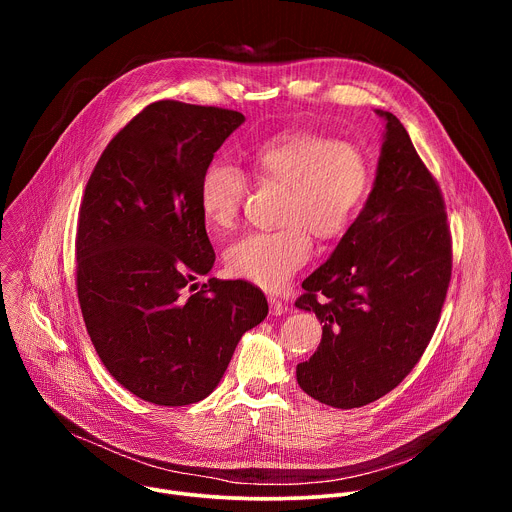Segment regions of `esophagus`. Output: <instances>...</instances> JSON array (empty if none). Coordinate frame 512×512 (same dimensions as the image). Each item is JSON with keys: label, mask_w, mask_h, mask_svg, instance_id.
Returning <instances> with one entry per match:
<instances>
[{"label": "esophagus", "mask_w": 512, "mask_h": 512, "mask_svg": "<svg viewBox=\"0 0 512 512\" xmlns=\"http://www.w3.org/2000/svg\"><path fill=\"white\" fill-rule=\"evenodd\" d=\"M283 312H285L283 302L277 300V298H273V296H269V314H271V316H281Z\"/></svg>", "instance_id": "1"}]
</instances>
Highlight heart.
<instances>
[{
  "mask_svg": "<svg viewBox=\"0 0 512 512\" xmlns=\"http://www.w3.org/2000/svg\"><path fill=\"white\" fill-rule=\"evenodd\" d=\"M263 184L285 188L275 231H257L227 251L229 271L265 289L283 287L312 257V235L340 237L371 186V164L358 145L312 131L281 133L253 156ZM249 190L247 174L229 160L210 162L198 184V204L214 231L235 227Z\"/></svg>",
  "mask_w": 512,
  "mask_h": 512,
  "instance_id": "obj_1",
  "label": "heart"
}]
</instances>
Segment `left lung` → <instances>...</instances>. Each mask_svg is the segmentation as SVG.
I'll use <instances>...</instances> for the list:
<instances>
[{"instance_id": "obj_1", "label": "left lung", "mask_w": 512, "mask_h": 512, "mask_svg": "<svg viewBox=\"0 0 512 512\" xmlns=\"http://www.w3.org/2000/svg\"><path fill=\"white\" fill-rule=\"evenodd\" d=\"M373 192L296 302L322 342L298 364L316 401L354 409L393 391L419 362L452 279V235L440 184L389 111Z\"/></svg>"}]
</instances>
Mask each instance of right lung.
Instances as JSON below:
<instances>
[{
    "label": "right lung",
    "mask_w": 512,
    "mask_h": 512,
    "mask_svg": "<svg viewBox=\"0 0 512 512\" xmlns=\"http://www.w3.org/2000/svg\"><path fill=\"white\" fill-rule=\"evenodd\" d=\"M243 121L233 109L156 101L109 141L85 188L75 243L83 320L111 377L154 405L208 397L269 312L249 281L194 283L216 259L200 176Z\"/></svg>",
    "instance_id": "add662e5"
}]
</instances>
